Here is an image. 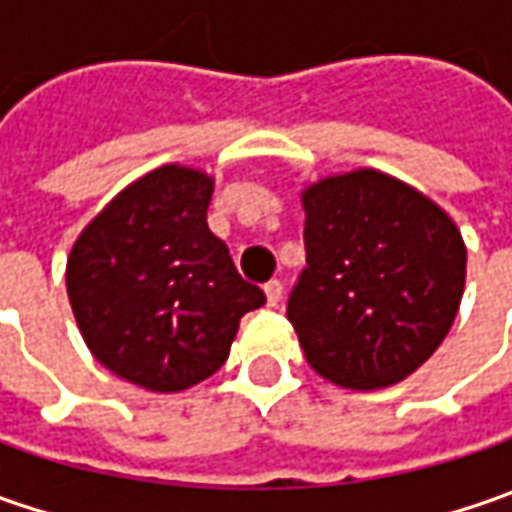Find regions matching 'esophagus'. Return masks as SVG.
I'll use <instances>...</instances> for the list:
<instances>
[{
	"instance_id": "34e87169",
	"label": "esophagus",
	"mask_w": 512,
	"mask_h": 512,
	"mask_svg": "<svg viewBox=\"0 0 512 512\" xmlns=\"http://www.w3.org/2000/svg\"><path fill=\"white\" fill-rule=\"evenodd\" d=\"M282 290H285V287H282V282H279V279H273V282H267V285H265L267 305H270V307L279 305V302H282Z\"/></svg>"
}]
</instances>
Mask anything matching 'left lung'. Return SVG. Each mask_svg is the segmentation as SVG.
Returning a JSON list of instances; mask_svg holds the SVG:
<instances>
[{
  "mask_svg": "<svg viewBox=\"0 0 512 512\" xmlns=\"http://www.w3.org/2000/svg\"><path fill=\"white\" fill-rule=\"evenodd\" d=\"M307 267L287 319L310 367L350 390L419 370L453 325L467 250L453 219L379 170L330 176L302 193Z\"/></svg>",
  "mask_w": 512,
  "mask_h": 512,
  "instance_id": "obj_1",
  "label": "left lung"
}]
</instances>
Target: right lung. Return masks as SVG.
Wrapping results in <instances>:
<instances>
[{
  "mask_svg": "<svg viewBox=\"0 0 512 512\" xmlns=\"http://www.w3.org/2000/svg\"><path fill=\"white\" fill-rule=\"evenodd\" d=\"M210 196L202 170H150L79 233L68 256V299L90 353L153 393L213 376L239 319L265 305L210 233Z\"/></svg>",
  "mask_w": 512,
  "mask_h": 512,
  "instance_id": "add662e5",
  "label": "right lung"
}]
</instances>
